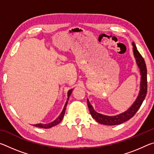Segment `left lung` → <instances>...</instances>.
Here are the masks:
<instances>
[{"label": "left lung", "instance_id": "left-lung-1", "mask_svg": "<svg viewBox=\"0 0 154 154\" xmlns=\"http://www.w3.org/2000/svg\"><path fill=\"white\" fill-rule=\"evenodd\" d=\"M133 46L132 50H133V54L136 60L137 64L139 67L140 74V89L139 92L138 94L136 100L132 103V105L130 107L125 111L123 113H121L116 116H106L96 112L94 109L92 105H91L88 98L87 99V103L88 108L90 112L91 116L95 120L101 124L109 125V126H114V125L120 124L123 122L128 120L130 118L133 117L137 111L139 110L140 106H141L142 103L145 98L146 94L147 91V67L144 59L140 55L139 51L134 42L132 43Z\"/></svg>", "mask_w": 154, "mask_h": 154}]
</instances>
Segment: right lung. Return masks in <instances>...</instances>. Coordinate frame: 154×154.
I'll return each instance as SVG.
<instances>
[{
  "mask_svg": "<svg viewBox=\"0 0 154 154\" xmlns=\"http://www.w3.org/2000/svg\"><path fill=\"white\" fill-rule=\"evenodd\" d=\"M73 89H71L68 91V93H67V100L66 101V103H65V105L64 106V108L62 109V112L60 113V114L59 115V116L55 120H54L53 122H50V123H48V124H34L33 126H35V127H38V128H50L53 127V126H55L56 125H58L60 122L62 121V119H63L64 118V113H65V111H66V105L68 104V101H69V99L70 96L71 95Z\"/></svg>",
  "mask_w": 154,
  "mask_h": 154,
  "instance_id": "add662e5",
  "label": "right lung"
}]
</instances>
